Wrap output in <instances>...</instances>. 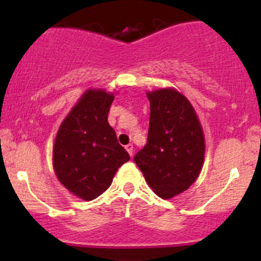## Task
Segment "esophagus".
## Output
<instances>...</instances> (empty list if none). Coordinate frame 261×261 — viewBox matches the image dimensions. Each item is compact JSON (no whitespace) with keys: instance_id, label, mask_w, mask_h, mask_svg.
<instances>
[{"instance_id":"esophagus-1","label":"esophagus","mask_w":261,"mask_h":261,"mask_svg":"<svg viewBox=\"0 0 261 261\" xmlns=\"http://www.w3.org/2000/svg\"><path fill=\"white\" fill-rule=\"evenodd\" d=\"M125 148H126V151L128 152V154H130L131 157H133V154H134V146L131 145V143H128V145L125 146Z\"/></svg>"}]
</instances>
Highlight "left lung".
<instances>
[{
    "label": "left lung",
    "mask_w": 261,
    "mask_h": 261,
    "mask_svg": "<svg viewBox=\"0 0 261 261\" xmlns=\"http://www.w3.org/2000/svg\"><path fill=\"white\" fill-rule=\"evenodd\" d=\"M147 143L134 157L147 184L162 199L178 195L196 180L205 158L201 125L184 95L173 88L148 92Z\"/></svg>",
    "instance_id": "obj_1"
}]
</instances>
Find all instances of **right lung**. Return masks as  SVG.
<instances>
[{
    "mask_svg": "<svg viewBox=\"0 0 261 261\" xmlns=\"http://www.w3.org/2000/svg\"><path fill=\"white\" fill-rule=\"evenodd\" d=\"M113 93L88 89L60 125L53 149L56 176L81 199H95L112 185L130 155L108 122Z\"/></svg>",
    "mask_w": 261,
    "mask_h": 261,
    "instance_id": "right-lung-1",
    "label": "right lung"
}]
</instances>
